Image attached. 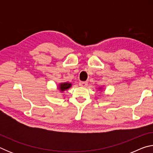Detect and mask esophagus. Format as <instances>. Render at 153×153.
<instances>
[{
    "mask_svg": "<svg viewBox=\"0 0 153 153\" xmlns=\"http://www.w3.org/2000/svg\"><path fill=\"white\" fill-rule=\"evenodd\" d=\"M79 85L80 86L82 87H86L88 85V82H80L79 83Z\"/></svg>",
    "mask_w": 153,
    "mask_h": 153,
    "instance_id": "1",
    "label": "esophagus"
}]
</instances>
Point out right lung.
<instances>
[{"mask_svg":"<svg viewBox=\"0 0 153 153\" xmlns=\"http://www.w3.org/2000/svg\"><path fill=\"white\" fill-rule=\"evenodd\" d=\"M71 86V83L64 82V83H61V84H59L58 89L60 90L61 92H63V91H65V90L69 89Z\"/></svg>","mask_w":153,"mask_h":153,"instance_id":"obj_1","label":"right lung"}]
</instances>
